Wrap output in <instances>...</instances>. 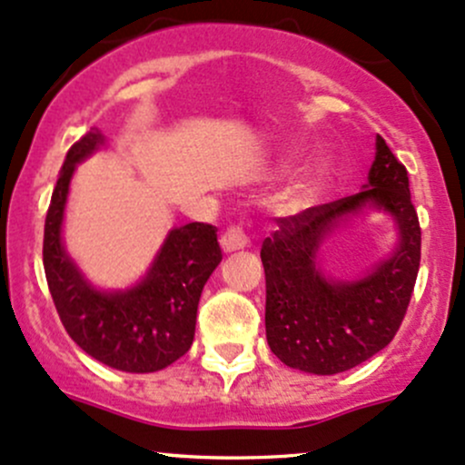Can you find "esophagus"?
<instances>
[{
  "label": "esophagus",
  "instance_id": "obj_1",
  "mask_svg": "<svg viewBox=\"0 0 465 465\" xmlns=\"http://www.w3.org/2000/svg\"><path fill=\"white\" fill-rule=\"evenodd\" d=\"M219 243H222L223 252H234V251H242V248L248 246V237L239 226H231L226 232L222 234Z\"/></svg>",
  "mask_w": 465,
  "mask_h": 465
}]
</instances>
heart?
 I'll use <instances>...</instances> for the list:
<instances>
[{"label":"heart","instance_id":"b5f03b06","mask_svg":"<svg viewBox=\"0 0 465 465\" xmlns=\"http://www.w3.org/2000/svg\"><path fill=\"white\" fill-rule=\"evenodd\" d=\"M323 183H326V168H323L322 163L306 168V171L299 173L291 182V186L286 188V202L297 208L306 206V203H311L312 199L322 193Z\"/></svg>","mask_w":465,"mask_h":465}]
</instances>
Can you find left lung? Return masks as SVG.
<instances>
[{"mask_svg":"<svg viewBox=\"0 0 465 465\" xmlns=\"http://www.w3.org/2000/svg\"><path fill=\"white\" fill-rule=\"evenodd\" d=\"M377 153L361 193L279 217L262 246L266 271V339L286 366L337 374L388 346L406 317L421 259V228L408 171L377 134ZM366 207L391 214L398 246L363 278H326L316 254L343 218Z\"/></svg>","mask_w":465,"mask_h":465,"instance_id":"left-lung-1","label":"left lung"}]
</instances>
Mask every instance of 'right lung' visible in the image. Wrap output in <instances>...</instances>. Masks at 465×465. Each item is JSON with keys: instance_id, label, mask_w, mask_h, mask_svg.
Segmentation results:
<instances>
[{"instance_id": "add662e5", "label": "right lung", "mask_w": 465, "mask_h": 465, "mask_svg": "<svg viewBox=\"0 0 465 465\" xmlns=\"http://www.w3.org/2000/svg\"><path fill=\"white\" fill-rule=\"evenodd\" d=\"M104 143L97 128L66 154L44 226V271L54 308L71 339L97 361L124 372H157L193 346L203 286L222 262L217 228H173L146 277L126 291L94 288L64 248L62 223L77 163Z\"/></svg>"}]
</instances>
